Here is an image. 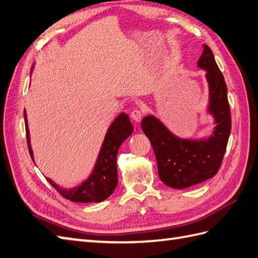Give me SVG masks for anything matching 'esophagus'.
I'll list each match as a JSON object with an SVG mask.
<instances>
[{
	"label": "esophagus",
	"mask_w": 258,
	"mask_h": 258,
	"mask_svg": "<svg viewBox=\"0 0 258 258\" xmlns=\"http://www.w3.org/2000/svg\"><path fill=\"white\" fill-rule=\"evenodd\" d=\"M142 116H143V111L140 109H134L131 111V118H133L135 121H140Z\"/></svg>",
	"instance_id": "34e87169"
}]
</instances>
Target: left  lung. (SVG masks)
<instances>
[{
    "instance_id": "left-lung-1",
    "label": "left lung",
    "mask_w": 258,
    "mask_h": 258,
    "mask_svg": "<svg viewBox=\"0 0 258 258\" xmlns=\"http://www.w3.org/2000/svg\"><path fill=\"white\" fill-rule=\"evenodd\" d=\"M198 67L207 72L210 91L208 111L217 124L211 137L202 140L180 139L154 116L144 117L141 122L154 151L160 179L175 189L197 185L215 176L221 166L231 133L227 84L207 45H204Z\"/></svg>"
}]
</instances>
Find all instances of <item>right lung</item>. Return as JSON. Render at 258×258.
Instances as JSON below:
<instances>
[{
	"mask_svg": "<svg viewBox=\"0 0 258 258\" xmlns=\"http://www.w3.org/2000/svg\"><path fill=\"white\" fill-rule=\"evenodd\" d=\"M25 118V128H26L27 146L29 154L33 158V151L30 148L29 140V130L27 124L26 112L24 111ZM134 133V127L130 122L128 115L124 112L119 115L114 122L110 124L107 134L105 136L102 149L98 154L95 167L90 177L83 181L78 187H73L71 189H66L59 185L54 184L51 179L47 180L51 184L55 190L58 191L62 197L71 200L74 203H100L107 199L110 195L116 189L118 184L117 175V153L119 147L122 142Z\"/></svg>",
	"mask_w": 258,
	"mask_h": 258,
	"instance_id": "obj_1",
	"label": "right lung"
}]
</instances>
